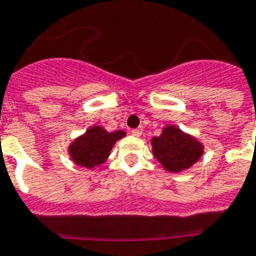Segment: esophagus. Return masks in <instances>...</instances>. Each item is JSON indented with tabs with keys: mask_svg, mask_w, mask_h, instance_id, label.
<instances>
[{
	"mask_svg": "<svg viewBox=\"0 0 256 256\" xmlns=\"http://www.w3.org/2000/svg\"><path fill=\"white\" fill-rule=\"evenodd\" d=\"M143 132V128H132V135H134V136H140Z\"/></svg>",
	"mask_w": 256,
	"mask_h": 256,
	"instance_id": "1",
	"label": "esophagus"
}]
</instances>
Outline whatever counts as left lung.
I'll list each match as a JSON object with an SVG mask.
<instances>
[{
    "instance_id": "obj_1",
    "label": "left lung",
    "mask_w": 256,
    "mask_h": 256,
    "mask_svg": "<svg viewBox=\"0 0 256 256\" xmlns=\"http://www.w3.org/2000/svg\"><path fill=\"white\" fill-rule=\"evenodd\" d=\"M154 156L166 170L180 172L196 163L202 155V144L175 126H167L151 140Z\"/></svg>"
}]
</instances>
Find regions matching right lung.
Wrapping results in <instances>:
<instances>
[{"mask_svg":"<svg viewBox=\"0 0 256 256\" xmlns=\"http://www.w3.org/2000/svg\"><path fill=\"white\" fill-rule=\"evenodd\" d=\"M126 132H108L100 126H93L84 135H81L70 146V155L72 160L78 166L93 168L106 160L112 147Z\"/></svg>","mask_w":256,"mask_h":256,"instance_id":"add662e5","label":"right lung"}]
</instances>
